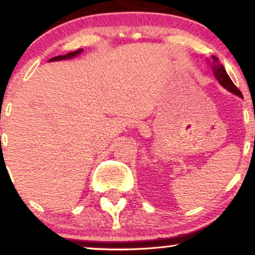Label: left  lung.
<instances>
[{
    "mask_svg": "<svg viewBox=\"0 0 255 255\" xmlns=\"http://www.w3.org/2000/svg\"><path fill=\"white\" fill-rule=\"evenodd\" d=\"M212 71H213V75H215V78L217 79L218 83L221 84L224 89L230 91V92L235 93V95H238L239 97H242L241 91H240L238 87L235 86V84L231 81V79L229 78V75H228V73L225 72L224 67L219 63L218 58L215 56H212Z\"/></svg>",
    "mask_w": 255,
    "mask_h": 255,
    "instance_id": "1",
    "label": "left lung"
}]
</instances>
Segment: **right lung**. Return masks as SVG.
Listing matches in <instances>:
<instances>
[{"instance_id":"1","label":"right lung","mask_w":255,"mask_h":255,"mask_svg":"<svg viewBox=\"0 0 255 255\" xmlns=\"http://www.w3.org/2000/svg\"><path fill=\"white\" fill-rule=\"evenodd\" d=\"M81 51H83V49H78V50L69 52V54H67V55H60V56H55V57H52L51 60H49V61H61V60H67V58L75 57V56H77V55L80 54Z\"/></svg>"}]
</instances>
